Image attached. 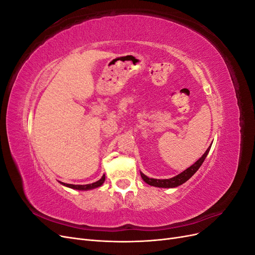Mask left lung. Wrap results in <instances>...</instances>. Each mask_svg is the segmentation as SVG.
<instances>
[{
  "mask_svg": "<svg viewBox=\"0 0 255 255\" xmlns=\"http://www.w3.org/2000/svg\"><path fill=\"white\" fill-rule=\"evenodd\" d=\"M210 149H211V146H208L207 150L205 151V153L196 161L194 165H191L189 168L186 169V170H184L183 172H181L180 174H177L176 176L171 177V179H166V180L151 179V177H148L146 175H144L142 172H140V175L142 177V180L146 184L151 185V186L160 187V188H173V187H177V186H180V185L184 184L186 181H188L190 177L198 171V169L201 167V165L203 164L205 157L207 156L208 152H210Z\"/></svg>",
  "mask_w": 255,
  "mask_h": 255,
  "instance_id": "1",
  "label": "left lung"
}]
</instances>
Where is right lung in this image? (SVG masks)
Masks as SVG:
<instances>
[{
	"mask_svg": "<svg viewBox=\"0 0 255 255\" xmlns=\"http://www.w3.org/2000/svg\"><path fill=\"white\" fill-rule=\"evenodd\" d=\"M105 181V174H103V176L100 179L99 181L92 183V184H86V185H73V184H66V183H61L65 186L69 187V188H73V189H78V190H89V189H94V188H98L101 186V185L104 183Z\"/></svg>",
	"mask_w": 255,
	"mask_h": 255,
	"instance_id": "1",
	"label": "right lung"
}]
</instances>
